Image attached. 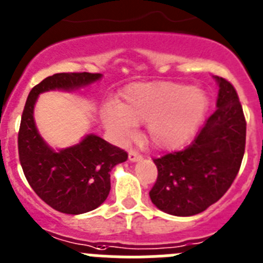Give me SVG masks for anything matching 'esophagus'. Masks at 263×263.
Here are the masks:
<instances>
[{"label":"esophagus","mask_w":263,"mask_h":263,"mask_svg":"<svg viewBox=\"0 0 263 263\" xmlns=\"http://www.w3.org/2000/svg\"><path fill=\"white\" fill-rule=\"evenodd\" d=\"M141 155H139L137 152H134V151H131V152L128 153V160L131 161V162H136V161H140L141 160Z\"/></svg>","instance_id":"1"}]
</instances>
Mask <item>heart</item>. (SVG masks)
Listing matches in <instances>:
<instances>
[{"label": "heart", "mask_w": 263, "mask_h": 263, "mask_svg": "<svg viewBox=\"0 0 263 263\" xmlns=\"http://www.w3.org/2000/svg\"><path fill=\"white\" fill-rule=\"evenodd\" d=\"M207 107L204 93L174 82H135L123 89L118 103L102 108L108 134L118 141L132 136L137 124L146 123V139L156 149L183 145L195 132Z\"/></svg>", "instance_id": "b5f03b06"}]
</instances>
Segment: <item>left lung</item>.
<instances>
[{
    "label": "left lung",
    "instance_id": "1",
    "mask_svg": "<svg viewBox=\"0 0 263 263\" xmlns=\"http://www.w3.org/2000/svg\"><path fill=\"white\" fill-rule=\"evenodd\" d=\"M215 80L217 108L193 143L153 160L158 176L149 196L169 215L193 216L207 210L228 191L240 170L247 139L242 106L231 82Z\"/></svg>",
    "mask_w": 263,
    "mask_h": 263
}]
</instances>
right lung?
Instances as JSON below:
<instances>
[{
    "label": "right lung",
    "instance_id": "right-lung-1",
    "mask_svg": "<svg viewBox=\"0 0 263 263\" xmlns=\"http://www.w3.org/2000/svg\"><path fill=\"white\" fill-rule=\"evenodd\" d=\"M101 77V73H56L32 87L26 101L18 134L21 165L36 195L63 214H85L102 204L111 189L110 172L128 155L93 134L69 148L52 149L35 126V103L44 91L79 90Z\"/></svg>",
    "mask_w": 263,
    "mask_h": 263
}]
</instances>
